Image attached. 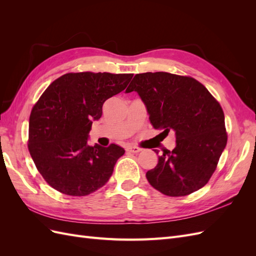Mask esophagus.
<instances>
[{
  "instance_id": "esophagus-1",
  "label": "esophagus",
  "mask_w": 256,
  "mask_h": 256,
  "mask_svg": "<svg viewBox=\"0 0 256 256\" xmlns=\"http://www.w3.org/2000/svg\"><path fill=\"white\" fill-rule=\"evenodd\" d=\"M127 150L130 152H132V154H138V152H140L142 150L138 148V147H136V146H128Z\"/></svg>"
}]
</instances>
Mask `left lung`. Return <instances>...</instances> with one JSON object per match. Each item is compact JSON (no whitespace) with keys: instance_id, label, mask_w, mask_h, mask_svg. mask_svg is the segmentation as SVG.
Returning <instances> with one entry per match:
<instances>
[{"instance_id":"left-lung-1","label":"left lung","mask_w":256,"mask_h":256,"mask_svg":"<svg viewBox=\"0 0 256 256\" xmlns=\"http://www.w3.org/2000/svg\"><path fill=\"white\" fill-rule=\"evenodd\" d=\"M136 92L154 129L173 130L176 146L158 156L146 173L154 189L184 196L208 182L226 146L224 113L210 92L191 76L168 72L138 74L127 92ZM158 154V150H154Z\"/></svg>"}]
</instances>
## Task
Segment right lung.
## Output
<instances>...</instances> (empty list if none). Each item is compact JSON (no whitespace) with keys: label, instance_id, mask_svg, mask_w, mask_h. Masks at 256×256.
I'll return each instance as SVG.
<instances>
[{"label":"right lung","instance_id":"add662e5","mask_svg":"<svg viewBox=\"0 0 256 256\" xmlns=\"http://www.w3.org/2000/svg\"><path fill=\"white\" fill-rule=\"evenodd\" d=\"M134 74L70 72L53 81L34 106L28 122V150L52 188L83 196L102 188L125 150L88 144L92 124L106 99L127 88Z\"/></svg>","mask_w":256,"mask_h":256}]
</instances>
